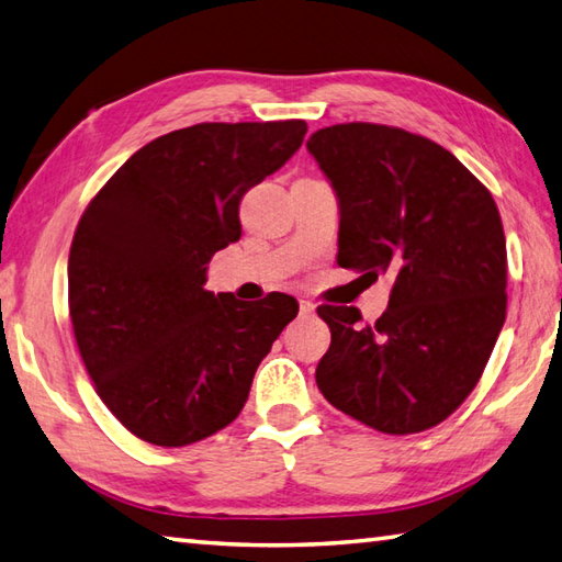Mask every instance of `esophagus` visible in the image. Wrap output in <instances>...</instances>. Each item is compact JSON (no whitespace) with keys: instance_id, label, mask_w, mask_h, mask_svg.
Masks as SVG:
<instances>
[{"instance_id":"obj_1","label":"esophagus","mask_w":562,"mask_h":562,"mask_svg":"<svg viewBox=\"0 0 562 562\" xmlns=\"http://www.w3.org/2000/svg\"><path fill=\"white\" fill-rule=\"evenodd\" d=\"M314 310H316V304H314V302H310V300H300V314H302V316H312V314H314Z\"/></svg>"}]
</instances>
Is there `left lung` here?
<instances>
[{"label": "left lung", "mask_w": 562, "mask_h": 562, "mask_svg": "<svg viewBox=\"0 0 562 562\" xmlns=\"http://www.w3.org/2000/svg\"><path fill=\"white\" fill-rule=\"evenodd\" d=\"M306 148L338 196V266L394 280L375 326L318 306L331 328L318 390L382 434L426 431L475 390L507 316L497 204L453 153L404 128L353 121Z\"/></svg>", "instance_id": "obj_1"}]
</instances>
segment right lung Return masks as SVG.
<instances>
[{
  "mask_svg": "<svg viewBox=\"0 0 562 562\" xmlns=\"http://www.w3.org/2000/svg\"><path fill=\"white\" fill-rule=\"evenodd\" d=\"M302 119L196 124L136 150L77 224L68 300L97 394L140 441L180 448L222 431L248 400L294 296L256 304L204 290L240 238L244 194L300 150Z\"/></svg>",
  "mask_w": 562,
  "mask_h": 562,
  "instance_id": "1",
  "label": "right lung"
}]
</instances>
